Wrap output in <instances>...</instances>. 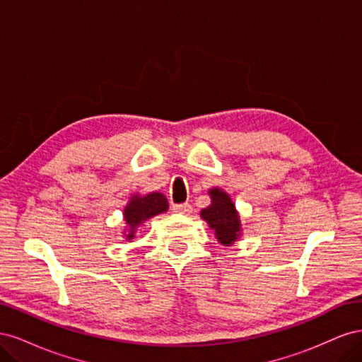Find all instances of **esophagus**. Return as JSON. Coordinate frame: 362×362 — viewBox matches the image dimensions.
Listing matches in <instances>:
<instances>
[{
	"mask_svg": "<svg viewBox=\"0 0 362 362\" xmlns=\"http://www.w3.org/2000/svg\"><path fill=\"white\" fill-rule=\"evenodd\" d=\"M172 210L175 213H180V214H190L192 213V205L190 204H178V205H173Z\"/></svg>",
	"mask_w": 362,
	"mask_h": 362,
	"instance_id": "obj_1",
	"label": "esophagus"
}]
</instances>
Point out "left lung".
Returning <instances> with one entry per match:
<instances>
[{
  "instance_id": "1",
  "label": "left lung",
  "mask_w": 362,
  "mask_h": 362,
  "mask_svg": "<svg viewBox=\"0 0 362 362\" xmlns=\"http://www.w3.org/2000/svg\"><path fill=\"white\" fill-rule=\"evenodd\" d=\"M211 204L201 210L202 221L214 231V237L222 246H233L243 234L240 213L223 189L213 187L208 190Z\"/></svg>"
}]
</instances>
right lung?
Returning <instances> with one entry per match:
<instances>
[{"label":"right lung","mask_w":362,"mask_h":362,"mask_svg":"<svg viewBox=\"0 0 362 362\" xmlns=\"http://www.w3.org/2000/svg\"><path fill=\"white\" fill-rule=\"evenodd\" d=\"M169 210V202L166 196L160 192H151L146 194L134 193L124 208L122 237L131 242L136 237V231L149 218L166 213Z\"/></svg>","instance_id":"obj_1"}]
</instances>
